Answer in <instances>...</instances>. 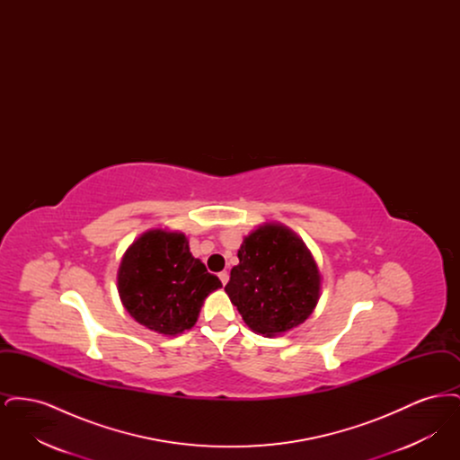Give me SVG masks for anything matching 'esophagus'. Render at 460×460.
I'll return each mask as SVG.
<instances>
[{"mask_svg":"<svg viewBox=\"0 0 460 460\" xmlns=\"http://www.w3.org/2000/svg\"><path fill=\"white\" fill-rule=\"evenodd\" d=\"M219 279L222 285H226V283L229 281V272H227V270H222V272H219Z\"/></svg>","mask_w":460,"mask_h":460,"instance_id":"esophagus-1","label":"esophagus"}]
</instances>
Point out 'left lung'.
<instances>
[{"label":"left lung","instance_id":"1","mask_svg":"<svg viewBox=\"0 0 460 460\" xmlns=\"http://www.w3.org/2000/svg\"><path fill=\"white\" fill-rule=\"evenodd\" d=\"M226 293L244 324L267 338L304 324L321 298V272L304 240L265 222L241 243Z\"/></svg>","mask_w":460,"mask_h":460}]
</instances>
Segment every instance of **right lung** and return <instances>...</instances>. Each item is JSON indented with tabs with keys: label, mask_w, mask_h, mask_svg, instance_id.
Listing matches in <instances>:
<instances>
[{
	"label": "right lung",
	"mask_w": 460,
	"mask_h": 460,
	"mask_svg": "<svg viewBox=\"0 0 460 460\" xmlns=\"http://www.w3.org/2000/svg\"><path fill=\"white\" fill-rule=\"evenodd\" d=\"M219 288V278L191 255L188 238L169 229H150L132 241L117 270L124 308L164 336L193 328L205 298Z\"/></svg>",
	"instance_id": "right-lung-1"
}]
</instances>
